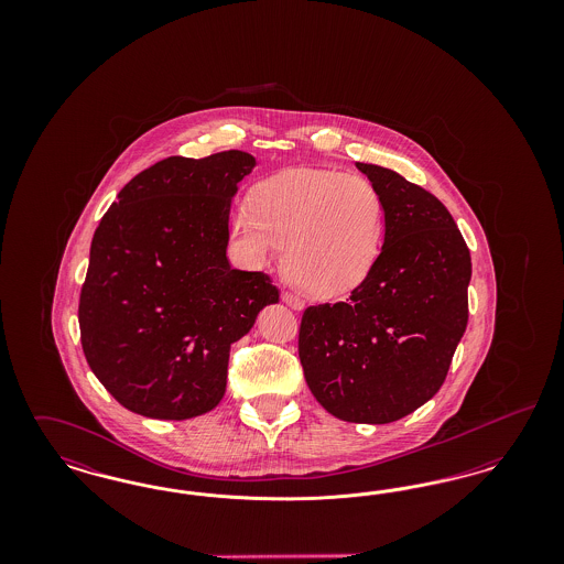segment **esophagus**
<instances>
[{"instance_id":"34e87169","label":"esophagus","mask_w":564,"mask_h":564,"mask_svg":"<svg viewBox=\"0 0 564 564\" xmlns=\"http://www.w3.org/2000/svg\"><path fill=\"white\" fill-rule=\"evenodd\" d=\"M281 297H283V302L290 306V308H294V311H302L304 308V302L297 297V295L294 294H288V292H283L281 294Z\"/></svg>"}]
</instances>
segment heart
Instances as JSON below:
<instances>
[{"instance_id":"b5f03b06","label":"heart","mask_w":564,"mask_h":564,"mask_svg":"<svg viewBox=\"0 0 564 564\" xmlns=\"http://www.w3.org/2000/svg\"><path fill=\"white\" fill-rule=\"evenodd\" d=\"M245 258L262 264L288 247L285 274L300 292L340 297L368 281L384 242V200L375 184L334 169H288L230 219Z\"/></svg>"}]
</instances>
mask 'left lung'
I'll use <instances>...</instances> for the list:
<instances>
[{
	"label": "left lung",
	"instance_id": "1",
	"mask_svg": "<svg viewBox=\"0 0 564 564\" xmlns=\"http://www.w3.org/2000/svg\"><path fill=\"white\" fill-rule=\"evenodd\" d=\"M355 164L384 200L382 253L347 302L304 311L297 352L332 416L384 425L430 402L448 375L467 327L471 258L433 194L391 169Z\"/></svg>",
	"mask_w": 564,
	"mask_h": 564
}]
</instances>
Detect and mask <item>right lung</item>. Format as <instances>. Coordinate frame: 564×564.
<instances>
[{
	"label": "right lung",
	"mask_w": 564,
	"mask_h": 564,
	"mask_svg": "<svg viewBox=\"0 0 564 564\" xmlns=\"http://www.w3.org/2000/svg\"><path fill=\"white\" fill-rule=\"evenodd\" d=\"M256 159L228 150L171 156L111 203L82 288V349L127 410L186 421L226 393L232 343L279 302L264 272L230 267V205Z\"/></svg>",
	"instance_id": "obj_1"
}]
</instances>
